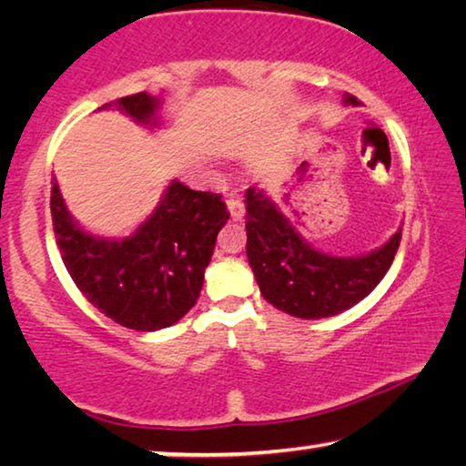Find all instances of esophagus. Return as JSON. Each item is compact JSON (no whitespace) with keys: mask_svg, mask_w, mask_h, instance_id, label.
Instances as JSON below:
<instances>
[{"mask_svg":"<svg viewBox=\"0 0 466 466\" xmlns=\"http://www.w3.org/2000/svg\"><path fill=\"white\" fill-rule=\"evenodd\" d=\"M226 205H228V209H230V216L234 222H238V219L244 218V203L238 195H234V193L228 195Z\"/></svg>","mask_w":466,"mask_h":466,"instance_id":"esophagus-1","label":"esophagus"}]
</instances>
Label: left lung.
<instances>
[{"instance_id":"1","label":"left lung","mask_w":466,"mask_h":466,"mask_svg":"<svg viewBox=\"0 0 466 466\" xmlns=\"http://www.w3.org/2000/svg\"><path fill=\"white\" fill-rule=\"evenodd\" d=\"M343 105L360 100L343 94ZM247 257L263 298L298 319H327L356 306L394 261L400 230L360 257L325 255L299 236L263 188H247Z\"/></svg>"}]
</instances>
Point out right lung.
Here are the masks:
<instances>
[{"instance_id": "1", "label": "right lung", "mask_w": 466, "mask_h": 466, "mask_svg": "<svg viewBox=\"0 0 466 466\" xmlns=\"http://www.w3.org/2000/svg\"><path fill=\"white\" fill-rule=\"evenodd\" d=\"M139 125L157 127L160 100L147 92L106 102ZM98 108V110H100ZM53 230L77 289L116 325L160 330L193 309L218 232L230 211L222 195L172 180L154 214L127 238H100L69 216L57 180L51 187Z\"/></svg>"}]
</instances>
